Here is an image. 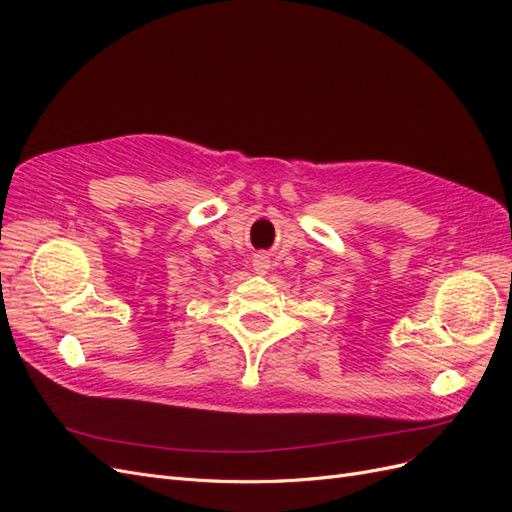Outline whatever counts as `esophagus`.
I'll return each mask as SVG.
<instances>
[{"instance_id": "34e87169", "label": "esophagus", "mask_w": 512, "mask_h": 512, "mask_svg": "<svg viewBox=\"0 0 512 512\" xmlns=\"http://www.w3.org/2000/svg\"><path fill=\"white\" fill-rule=\"evenodd\" d=\"M267 269H269V265H267V260H256V265H254V271H256L258 275H265V273H267Z\"/></svg>"}]
</instances>
